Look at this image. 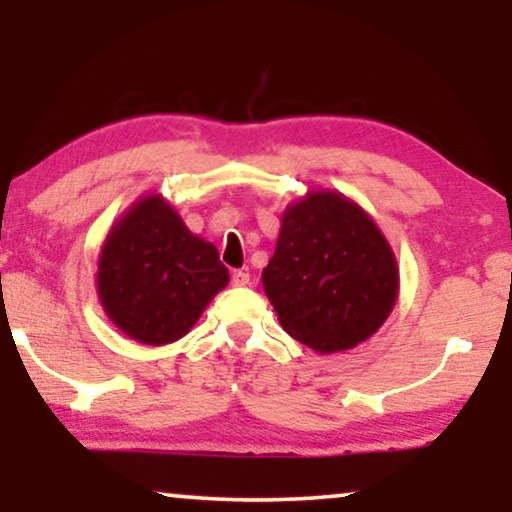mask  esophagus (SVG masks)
Wrapping results in <instances>:
<instances>
[{"mask_svg": "<svg viewBox=\"0 0 512 512\" xmlns=\"http://www.w3.org/2000/svg\"><path fill=\"white\" fill-rule=\"evenodd\" d=\"M230 282H233V286H247L251 282V277H249V272L235 270L233 277H230Z\"/></svg>", "mask_w": 512, "mask_h": 512, "instance_id": "esophagus-1", "label": "esophagus"}]
</instances>
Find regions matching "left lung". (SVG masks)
Listing matches in <instances>:
<instances>
[{
  "label": "left lung",
  "mask_w": 512,
  "mask_h": 512,
  "mask_svg": "<svg viewBox=\"0 0 512 512\" xmlns=\"http://www.w3.org/2000/svg\"><path fill=\"white\" fill-rule=\"evenodd\" d=\"M261 279L284 331L317 354L345 352L375 335L401 291L380 226L331 188H312L284 209Z\"/></svg>",
  "instance_id": "left-lung-1"
}]
</instances>
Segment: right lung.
I'll return each instance as SVG.
<instances>
[{
	"mask_svg": "<svg viewBox=\"0 0 512 512\" xmlns=\"http://www.w3.org/2000/svg\"><path fill=\"white\" fill-rule=\"evenodd\" d=\"M228 282L219 249L191 233L163 193L142 195L118 216L95 275L111 324L149 347L184 338Z\"/></svg>",
	"mask_w": 512,
	"mask_h": 512,
	"instance_id": "1",
	"label": "right lung"
}]
</instances>
